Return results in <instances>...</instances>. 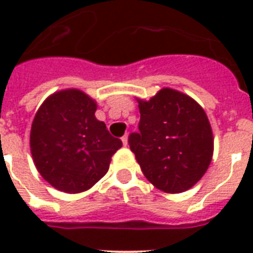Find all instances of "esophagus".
<instances>
[{"instance_id":"34e87169","label":"esophagus","mask_w":253,"mask_h":253,"mask_svg":"<svg viewBox=\"0 0 253 253\" xmlns=\"http://www.w3.org/2000/svg\"><path fill=\"white\" fill-rule=\"evenodd\" d=\"M121 141H123V145H124V146H128V134H125V136L121 137Z\"/></svg>"}]
</instances>
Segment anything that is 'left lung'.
<instances>
[{"label": "left lung", "instance_id": "8db88e82", "mask_svg": "<svg viewBox=\"0 0 253 253\" xmlns=\"http://www.w3.org/2000/svg\"><path fill=\"white\" fill-rule=\"evenodd\" d=\"M138 133L129 145L154 187L178 194L191 189L209 169L214 136L205 109L191 96L164 87L149 100L136 99Z\"/></svg>", "mask_w": 253, "mask_h": 253}]
</instances>
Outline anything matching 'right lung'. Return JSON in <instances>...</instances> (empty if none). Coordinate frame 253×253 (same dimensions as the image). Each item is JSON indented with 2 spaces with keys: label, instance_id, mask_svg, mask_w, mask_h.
Returning <instances> with one entry per match:
<instances>
[{
  "label": "right lung",
  "instance_id": "obj_1",
  "mask_svg": "<svg viewBox=\"0 0 253 253\" xmlns=\"http://www.w3.org/2000/svg\"><path fill=\"white\" fill-rule=\"evenodd\" d=\"M97 103L78 88L46 97L30 130L33 161L52 187L67 194L87 191L104 177L123 146L96 119Z\"/></svg>",
  "mask_w": 253,
  "mask_h": 253
}]
</instances>
